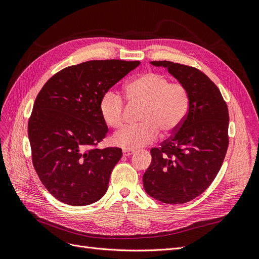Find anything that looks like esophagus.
<instances>
[{"instance_id": "obj_1", "label": "esophagus", "mask_w": 259, "mask_h": 259, "mask_svg": "<svg viewBox=\"0 0 259 259\" xmlns=\"http://www.w3.org/2000/svg\"><path fill=\"white\" fill-rule=\"evenodd\" d=\"M133 153H135V150H130V149H124V150H123V155L124 156H130Z\"/></svg>"}]
</instances>
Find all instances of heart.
<instances>
[{"label": "heart", "mask_w": 259, "mask_h": 259, "mask_svg": "<svg viewBox=\"0 0 259 259\" xmlns=\"http://www.w3.org/2000/svg\"><path fill=\"white\" fill-rule=\"evenodd\" d=\"M125 99L130 105L143 106L137 125L125 126L115 133L112 143L123 149L134 150L153 143L159 136L175 133L189 110V94L185 85L169 82L159 72H147L125 86ZM124 100L119 93L109 90L99 101V112L110 127L123 124Z\"/></svg>", "instance_id": "heart-1"}]
</instances>
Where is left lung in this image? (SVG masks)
<instances>
[{
  "instance_id": "obj_1",
  "label": "left lung",
  "mask_w": 259,
  "mask_h": 259,
  "mask_svg": "<svg viewBox=\"0 0 259 259\" xmlns=\"http://www.w3.org/2000/svg\"><path fill=\"white\" fill-rule=\"evenodd\" d=\"M151 64L167 68L185 85L189 110L174 134L150 150L144 187L155 200L183 204L204 192L223 165L229 145L228 107L215 83L199 69L166 60Z\"/></svg>"
}]
</instances>
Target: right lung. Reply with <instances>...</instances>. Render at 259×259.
<instances>
[{
	"instance_id": "obj_1",
	"label": "right lung",
	"mask_w": 259,
	"mask_h": 259,
	"mask_svg": "<svg viewBox=\"0 0 259 259\" xmlns=\"http://www.w3.org/2000/svg\"><path fill=\"white\" fill-rule=\"evenodd\" d=\"M140 61L90 60L54 74L37 94L28 123L36 174L58 201L89 205L104 197L122 149H97L108 133L104 93Z\"/></svg>"
}]
</instances>
